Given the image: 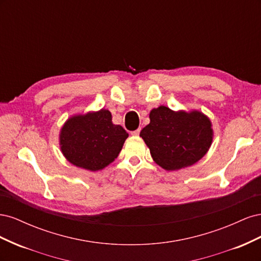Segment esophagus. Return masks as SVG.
Returning <instances> with one entry per match:
<instances>
[{
  "label": "esophagus",
  "mask_w": 261,
  "mask_h": 261,
  "mask_svg": "<svg viewBox=\"0 0 261 261\" xmlns=\"http://www.w3.org/2000/svg\"><path fill=\"white\" fill-rule=\"evenodd\" d=\"M139 133H140V128H138V129H136V130H133L130 134H132L133 136H138Z\"/></svg>",
  "instance_id": "esophagus-1"
}]
</instances>
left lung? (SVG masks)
Listing matches in <instances>:
<instances>
[{"instance_id":"8db88e82","label":"left lung","mask_w":261,"mask_h":261,"mask_svg":"<svg viewBox=\"0 0 261 261\" xmlns=\"http://www.w3.org/2000/svg\"><path fill=\"white\" fill-rule=\"evenodd\" d=\"M150 123L141 129L152 159L161 168L176 171L196 163L212 143L211 123L200 112H174L159 107L150 112Z\"/></svg>"}]
</instances>
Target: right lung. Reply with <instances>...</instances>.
Listing matches in <instances>:
<instances>
[{
  "mask_svg": "<svg viewBox=\"0 0 261 261\" xmlns=\"http://www.w3.org/2000/svg\"><path fill=\"white\" fill-rule=\"evenodd\" d=\"M128 137L121 125L112 123L108 110L70 117L61 132V149L76 167L98 171L113 162Z\"/></svg>",
  "mask_w": 261,
  "mask_h": 261,
  "instance_id": "obj_1",
  "label": "right lung"
}]
</instances>
